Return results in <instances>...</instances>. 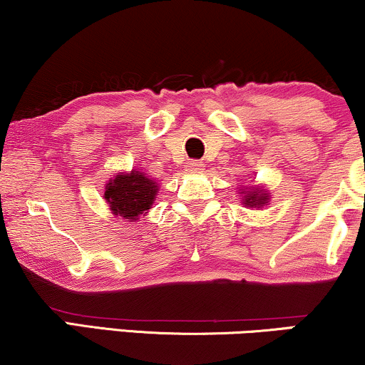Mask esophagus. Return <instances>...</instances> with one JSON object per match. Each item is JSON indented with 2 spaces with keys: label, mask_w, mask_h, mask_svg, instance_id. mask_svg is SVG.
Returning a JSON list of instances; mask_svg holds the SVG:
<instances>
[{
  "label": "esophagus",
  "mask_w": 365,
  "mask_h": 365,
  "mask_svg": "<svg viewBox=\"0 0 365 365\" xmlns=\"http://www.w3.org/2000/svg\"><path fill=\"white\" fill-rule=\"evenodd\" d=\"M187 171H190V173H197V171H202L204 170V165H202V161H197V160H194V161H188L187 163V168H185Z\"/></svg>",
  "instance_id": "1"
}]
</instances>
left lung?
I'll return each mask as SVG.
<instances>
[{
  "label": "left lung",
  "mask_w": 365,
  "mask_h": 365,
  "mask_svg": "<svg viewBox=\"0 0 365 365\" xmlns=\"http://www.w3.org/2000/svg\"><path fill=\"white\" fill-rule=\"evenodd\" d=\"M238 194L241 195V204L248 209L258 210L269 205L270 202V192L263 185H241Z\"/></svg>",
  "instance_id": "8db88e82"
}]
</instances>
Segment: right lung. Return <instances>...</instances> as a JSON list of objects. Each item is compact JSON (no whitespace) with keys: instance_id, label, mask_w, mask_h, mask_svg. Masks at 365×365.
<instances>
[{"instance_id":"right-lung-1","label":"right lung","mask_w":365,"mask_h":365,"mask_svg":"<svg viewBox=\"0 0 365 365\" xmlns=\"http://www.w3.org/2000/svg\"><path fill=\"white\" fill-rule=\"evenodd\" d=\"M158 190V183L143 171H118L105 183L103 199L113 216L120 221L135 222L153 207Z\"/></svg>"}]
</instances>
